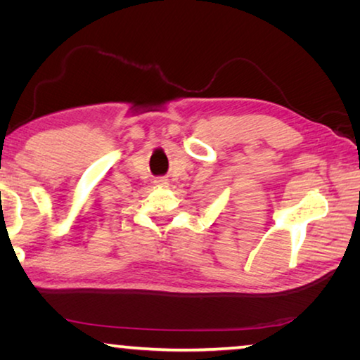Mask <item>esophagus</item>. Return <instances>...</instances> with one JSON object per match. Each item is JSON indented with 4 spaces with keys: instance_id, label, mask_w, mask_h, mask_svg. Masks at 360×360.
I'll list each match as a JSON object with an SVG mask.
<instances>
[{
    "instance_id": "34e87169",
    "label": "esophagus",
    "mask_w": 360,
    "mask_h": 360,
    "mask_svg": "<svg viewBox=\"0 0 360 360\" xmlns=\"http://www.w3.org/2000/svg\"><path fill=\"white\" fill-rule=\"evenodd\" d=\"M154 182H155V186H158V187H167L168 186V179H165V178H157Z\"/></svg>"
}]
</instances>
